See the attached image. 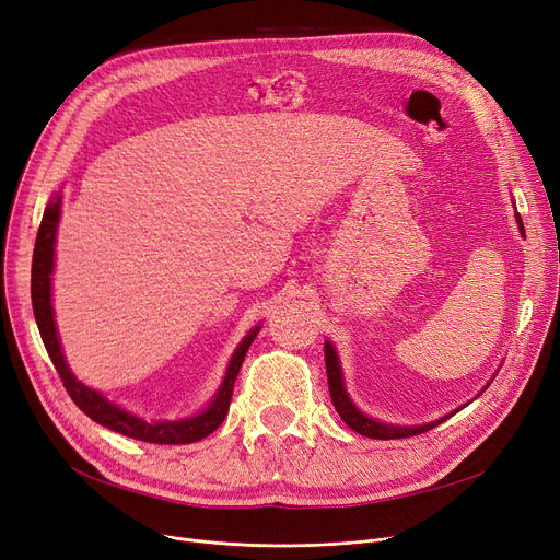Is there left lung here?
I'll return each mask as SVG.
<instances>
[{"label":"left lung","instance_id":"obj_1","mask_svg":"<svg viewBox=\"0 0 560 560\" xmlns=\"http://www.w3.org/2000/svg\"><path fill=\"white\" fill-rule=\"evenodd\" d=\"M515 220H517V226H520V233L524 235V224H522V217L520 212H515ZM325 366H327V382H329V396H331V402L338 411V417L343 419L354 432L363 434V436H371V440H402V436H415V434H421V432H428L432 430L434 425L444 423L446 419H451L455 411H459L462 407H457L455 411H451V415L442 417V419H434L430 423H421V425H394V423H384V421H377L369 415H363V411L352 402L348 388H346V380H343V369H340V359H338V352L336 348L331 346V340H325ZM490 386V382L485 384V388ZM482 388V392H485ZM480 392V394H482ZM471 402V400H469Z\"/></svg>","mask_w":560,"mask_h":560}]
</instances>
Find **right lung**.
I'll use <instances>...</instances> for the list:
<instances>
[{"instance_id": "add662e5", "label": "right lung", "mask_w": 560, "mask_h": 560, "mask_svg": "<svg viewBox=\"0 0 560 560\" xmlns=\"http://www.w3.org/2000/svg\"><path fill=\"white\" fill-rule=\"evenodd\" d=\"M59 217H61V194H55L43 212V222L38 229L36 247H34L32 306H34L36 325H38L40 338L45 343V350H47V354H50L68 396L95 423H101L118 434L132 436V440H139V442L191 444V442L203 440V436L214 432L226 419L235 377L240 373L242 361H245L249 346L254 343L256 334L260 331V325H256L245 338L240 340V346L235 348V352L229 361V369H226V375H224L220 388H217V394L212 396L208 407L199 411V415L187 417V419H176V421H145V419L132 415V411L114 405L101 392H95V388L86 386L84 382H80L75 377V373L70 371L68 361L63 357V350H61L59 331L55 325V308H52V272H55V245H57Z\"/></svg>"}]
</instances>
